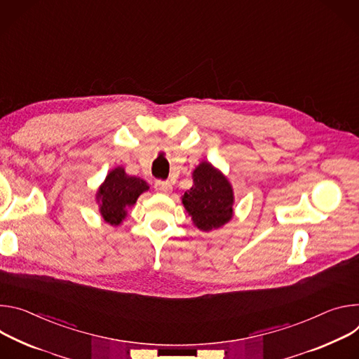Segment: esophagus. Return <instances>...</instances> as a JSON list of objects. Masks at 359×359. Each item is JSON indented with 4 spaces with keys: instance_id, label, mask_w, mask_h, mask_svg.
<instances>
[{
    "instance_id": "obj_1",
    "label": "esophagus",
    "mask_w": 359,
    "mask_h": 359,
    "mask_svg": "<svg viewBox=\"0 0 359 359\" xmlns=\"http://www.w3.org/2000/svg\"><path fill=\"white\" fill-rule=\"evenodd\" d=\"M155 189L161 194H170L172 191V185L168 181H155Z\"/></svg>"
}]
</instances>
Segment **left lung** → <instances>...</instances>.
I'll return each mask as SVG.
<instances>
[{
  "label": "left lung",
  "mask_w": 359,
  "mask_h": 359,
  "mask_svg": "<svg viewBox=\"0 0 359 359\" xmlns=\"http://www.w3.org/2000/svg\"><path fill=\"white\" fill-rule=\"evenodd\" d=\"M194 185L182 196V204L194 224L211 231L232 218L233 195L228 180L211 164L201 163L192 174Z\"/></svg>",
  "instance_id": "left-lung-1"
}]
</instances>
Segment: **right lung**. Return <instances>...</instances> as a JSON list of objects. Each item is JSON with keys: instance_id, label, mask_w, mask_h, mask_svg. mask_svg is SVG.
<instances>
[{"instance_id": "right-lung-1", "label": "right lung", "mask_w": 359, "mask_h": 359, "mask_svg": "<svg viewBox=\"0 0 359 359\" xmlns=\"http://www.w3.org/2000/svg\"><path fill=\"white\" fill-rule=\"evenodd\" d=\"M148 188L144 180L127 175L124 168L112 170L97 192L101 215L108 224L119 225L127 217V208Z\"/></svg>"}]
</instances>
